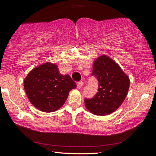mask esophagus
<instances>
[{
    "mask_svg": "<svg viewBox=\"0 0 156 156\" xmlns=\"http://www.w3.org/2000/svg\"><path fill=\"white\" fill-rule=\"evenodd\" d=\"M83 81H80V82H78V83H77V88H78V89H81L82 87H83Z\"/></svg>",
    "mask_w": 156,
    "mask_h": 156,
    "instance_id": "34e87169",
    "label": "esophagus"
}]
</instances>
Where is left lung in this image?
Instances as JSON below:
<instances>
[{
  "label": "left lung",
  "instance_id": "1",
  "mask_svg": "<svg viewBox=\"0 0 156 156\" xmlns=\"http://www.w3.org/2000/svg\"><path fill=\"white\" fill-rule=\"evenodd\" d=\"M92 75L99 82L98 91L91 99H84V105L91 113L107 115L120 107L127 95L130 80L119 65L106 55L94 62Z\"/></svg>",
  "mask_w": 156,
  "mask_h": 156
}]
</instances>
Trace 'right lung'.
Returning a JSON list of instances; mask_svg holds the SVG:
<instances>
[{"instance_id":"obj_1","label":"right lung","mask_w":156,"mask_h":156,"mask_svg":"<svg viewBox=\"0 0 156 156\" xmlns=\"http://www.w3.org/2000/svg\"><path fill=\"white\" fill-rule=\"evenodd\" d=\"M76 88L69 75H62L58 66L44 62L34 68L24 80V89L30 102L43 112H54L61 107L69 92Z\"/></svg>"}]
</instances>
